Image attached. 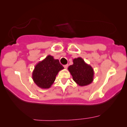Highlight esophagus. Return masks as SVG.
Listing matches in <instances>:
<instances>
[{
	"label": "esophagus",
	"instance_id": "obj_1",
	"mask_svg": "<svg viewBox=\"0 0 127 127\" xmlns=\"http://www.w3.org/2000/svg\"><path fill=\"white\" fill-rule=\"evenodd\" d=\"M64 68L67 69L68 68V64H66V65H64Z\"/></svg>",
	"mask_w": 127,
	"mask_h": 127
}]
</instances>
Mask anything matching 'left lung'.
Instances as JSON below:
<instances>
[{"instance_id": "8db88e82", "label": "left lung", "mask_w": 127, "mask_h": 127, "mask_svg": "<svg viewBox=\"0 0 127 127\" xmlns=\"http://www.w3.org/2000/svg\"><path fill=\"white\" fill-rule=\"evenodd\" d=\"M68 69L72 75L73 80L80 86L89 85L93 81V68L81 58L74 59L73 64L69 65Z\"/></svg>"}]
</instances>
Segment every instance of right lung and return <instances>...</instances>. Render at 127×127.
Segmentation results:
<instances>
[{"label": "right lung", "mask_w": 127, "mask_h": 127, "mask_svg": "<svg viewBox=\"0 0 127 127\" xmlns=\"http://www.w3.org/2000/svg\"><path fill=\"white\" fill-rule=\"evenodd\" d=\"M63 69L64 67L59 60L48 55L35 65L32 78L37 86L41 89H49L54 83L58 72Z\"/></svg>", "instance_id": "obj_1"}]
</instances>
